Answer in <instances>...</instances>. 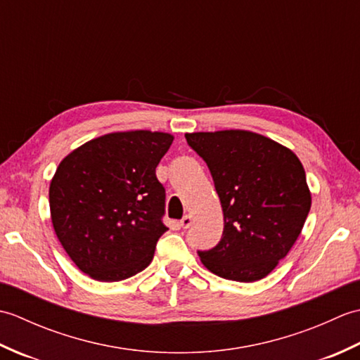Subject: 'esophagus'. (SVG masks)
<instances>
[{"instance_id":"1","label":"esophagus","mask_w":360,"mask_h":360,"mask_svg":"<svg viewBox=\"0 0 360 360\" xmlns=\"http://www.w3.org/2000/svg\"><path fill=\"white\" fill-rule=\"evenodd\" d=\"M190 226H192V217L186 215L184 218L181 219V227H182V229H188Z\"/></svg>"}]
</instances>
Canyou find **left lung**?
I'll return each mask as SVG.
<instances>
[{
	"label": "left lung",
	"mask_w": 360,
	"mask_h": 360,
	"mask_svg": "<svg viewBox=\"0 0 360 360\" xmlns=\"http://www.w3.org/2000/svg\"><path fill=\"white\" fill-rule=\"evenodd\" d=\"M209 165L224 215L223 238L200 252L218 277L252 283L277 267L302 233L311 190L295 153L248 129L187 133Z\"/></svg>",
	"instance_id": "left-lung-1"
}]
</instances>
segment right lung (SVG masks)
I'll list each match as a JSON object with an SVG mask.
<instances>
[{"mask_svg": "<svg viewBox=\"0 0 360 360\" xmlns=\"http://www.w3.org/2000/svg\"><path fill=\"white\" fill-rule=\"evenodd\" d=\"M173 134L108 133L72 150L49 186L53 231L82 272L120 281L147 267L162 224L165 190L156 178Z\"/></svg>", "mask_w": 360, "mask_h": 360, "instance_id": "obj_1", "label": "right lung"}]
</instances>
